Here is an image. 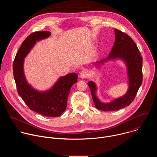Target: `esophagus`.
I'll return each instance as SVG.
<instances>
[{"instance_id": "esophagus-1", "label": "esophagus", "mask_w": 157, "mask_h": 157, "mask_svg": "<svg viewBox=\"0 0 157 157\" xmlns=\"http://www.w3.org/2000/svg\"><path fill=\"white\" fill-rule=\"evenodd\" d=\"M80 76L82 78H87L89 76V73L86 70H82L80 73Z\"/></svg>"}]
</instances>
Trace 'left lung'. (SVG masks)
I'll use <instances>...</instances> for the list:
<instances>
[{
  "mask_svg": "<svg viewBox=\"0 0 157 157\" xmlns=\"http://www.w3.org/2000/svg\"><path fill=\"white\" fill-rule=\"evenodd\" d=\"M115 42L112 50L106 59L98 61L97 64L102 63L109 59L122 58L127 63L129 78V89L127 94L110 103L104 104L97 98L95 93L96 86L94 82H87L90 88L93 100L98 109L103 111L117 110L129 105L135 99L143 80L142 56L136 43L127 33L115 29Z\"/></svg>",
  "mask_w": 157,
  "mask_h": 157,
  "instance_id": "left-lung-1",
  "label": "left lung"
}]
</instances>
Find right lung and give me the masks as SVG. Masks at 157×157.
Instances as JSON below:
<instances>
[{"instance_id": "1", "label": "right lung", "mask_w": 157, "mask_h": 157, "mask_svg": "<svg viewBox=\"0 0 157 157\" xmlns=\"http://www.w3.org/2000/svg\"><path fill=\"white\" fill-rule=\"evenodd\" d=\"M47 31L35 32L21 43L13 63V77L19 96L33 111L47 117H56L66 110L68 95L73 84L78 81V75L70 73L61 77L50 90L40 93L27 82L23 70L24 59L36 41L48 37Z\"/></svg>"}]
</instances>
